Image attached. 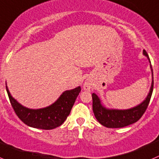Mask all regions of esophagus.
<instances>
[{"label":"esophagus","instance_id":"obj_1","mask_svg":"<svg viewBox=\"0 0 159 159\" xmlns=\"http://www.w3.org/2000/svg\"><path fill=\"white\" fill-rule=\"evenodd\" d=\"M83 88H84V89L85 90H89L90 89H91V85H90V83L88 82V81H85L84 85H83Z\"/></svg>","mask_w":159,"mask_h":159}]
</instances>
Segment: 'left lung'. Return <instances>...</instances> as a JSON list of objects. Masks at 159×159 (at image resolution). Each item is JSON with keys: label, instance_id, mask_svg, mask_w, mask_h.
I'll return each mask as SVG.
<instances>
[{"label": "left lung", "instance_id": "obj_1", "mask_svg": "<svg viewBox=\"0 0 159 159\" xmlns=\"http://www.w3.org/2000/svg\"><path fill=\"white\" fill-rule=\"evenodd\" d=\"M143 55H145L148 60L150 58L148 57L147 51L143 50ZM152 74V82H151V89L142 103L128 109H113V108H107L101 104V101L98 97V96L95 93L92 94L93 97V110L97 121L103 126L109 128H124L126 126L132 124L137 122L139 120L143 113L145 112L151 95L153 92V87H154V80H153V70L151 65H150Z\"/></svg>", "mask_w": 159, "mask_h": 159}]
</instances>
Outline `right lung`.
Here are the masks:
<instances>
[{
    "label": "right lung",
    "mask_w": 159,
    "mask_h": 159,
    "mask_svg": "<svg viewBox=\"0 0 159 159\" xmlns=\"http://www.w3.org/2000/svg\"><path fill=\"white\" fill-rule=\"evenodd\" d=\"M8 98L17 116L29 127L43 130H51L59 127L70 115L81 91L78 86L70 90H66L55 102L48 107L38 109H32L23 106L12 97L6 85Z\"/></svg>",
    "instance_id": "add662e5"
}]
</instances>
